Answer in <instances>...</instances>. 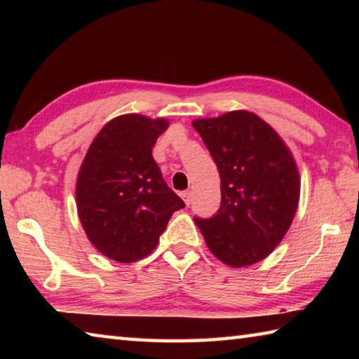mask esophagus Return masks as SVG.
Here are the masks:
<instances>
[{
  "label": "esophagus",
  "instance_id": "34e87169",
  "mask_svg": "<svg viewBox=\"0 0 359 359\" xmlns=\"http://www.w3.org/2000/svg\"><path fill=\"white\" fill-rule=\"evenodd\" d=\"M180 196H182V199H184L187 205L191 204V191H182Z\"/></svg>",
  "mask_w": 359,
  "mask_h": 359
}]
</instances>
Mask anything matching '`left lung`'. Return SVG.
Listing matches in <instances>:
<instances>
[{
  "label": "left lung",
  "mask_w": 359,
  "mask_h": 359,
  "mask_svg": "<svg viewBox=\"0 0 359 359\" xmlns=\"http://www.w3.org/2000/svg\"><path fill=\"white\" fill-rule=\"evenodd\" d=\"M220 172L222 203L194 218L209 250L231 267L264 259L280 244L299 203L293 155L276 130L248 111L193 120Z\"/></svg>",
  "instance_id": "obj_1"
}]
</instances>
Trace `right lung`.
Returning a JSON list of instances; mask_svg holds the SVG:
<instances>
[{
    "instance_id": "add662e5",
    "label": "right lung",
    "mask_w": 359,
    "mask_h": 359,
    "mask_svg": "<svg viewBox=\"0 0 359 359\" xmlns=\"http://www.w3.org/2000/svg\"><path fill=\"white\" fill-rule=\"evenodd\" d=\"M169 121L125 114L102 126L88 147L76 184L79 220L88 241L118 263L154 252L185 203L163 180L151 156Z\"/></svg>"
}]
</instances>
